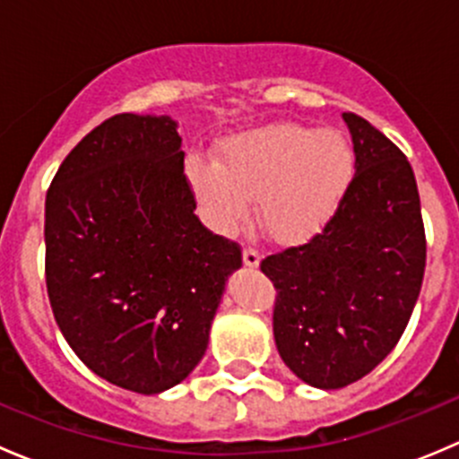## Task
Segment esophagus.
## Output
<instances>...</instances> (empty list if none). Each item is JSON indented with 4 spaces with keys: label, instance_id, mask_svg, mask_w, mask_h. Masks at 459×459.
<instances>
[{
    "label": "esophagus",
    "instance_id": "esophagus-1",
    "mask_svg": "<svg viewBox=\"0 0 459 459\" xmlns=\"http://www.w3.org/2000/svg\"><path fill=\"white\" fill-rule=\"evenodd\" d=\"M242 257H244V264H247L248 268H257L259 266V259H262V253H259L257 248L247 247V248H244Z\"/></svg>",
    "mask_w": 459,
    "mask_h": 459
}]
</instances>
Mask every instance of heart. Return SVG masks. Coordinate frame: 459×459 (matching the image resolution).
Wrapping results in <instances>:
<instances>
[{
    "label": "heart",
    "instance_id": "1",
    "mask_svg": "<svg viewBox=\"0 0 459 459\" xmlns=\"http://www.w3.org/2000/svg\"><path fill=\"white\" fill-rule=\"evenodd\" d=\"M191 178L217 229L244 220L248 200L280 242L317 233L340 208L355 178V151L337 131L273 124L233 137L224 166L191 161Z\"/></svg>",
    "mask_w": 459,
    "mask_h": 459
}]
</instances>
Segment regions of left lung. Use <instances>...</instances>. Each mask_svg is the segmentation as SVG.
I'll use <instances>...</instances> for the list:
<instances>
[{"label": "left lung", "mask_w": 459, "mask_h": 459, "mask_svg": "<svg viewBox=\"0 0 459 459\" xmlns=\"http://www.w3.org/2000/svg\"><path fill=\"white\" fill-rule=\"evenodd\" d=\"M342 117L355 151L349 193L307 244L259 264L277 290V351L290 371L317 388L358 382L395 349L427 266L409 160L364 117Z\"/></svg>", "instance_id": "8db88e82"}]
</instances>
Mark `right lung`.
I'll return each instance as SVG.
<instances>
[{
    "label": "right lung",
    "mask_w": 459,
    "mask_h": 459,
    "mask_svg": "<svg viewBox=\"0 0 459 459\" xmlns=\"http://www.w3.org/2000/svg\"><path fill=\"white\" fill-rule=\"evenodd\" d=\"M170 117L119 113L73 148L46 193V289L68 346L92 373L155 395L208 346L238 242L195 215Z\"/></svg>",
    "instance_id": "obj_1"
}]
</instances>
